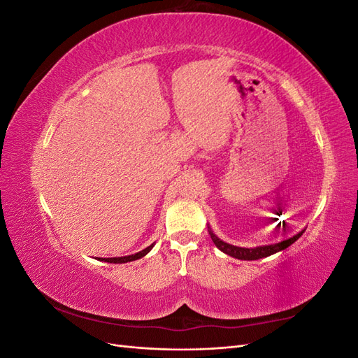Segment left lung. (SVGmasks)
<instances>
[{"mask_svg":"<svg viewBox=\"0 0 358 358\" xmlns=\"http://www.w3.org/2000/svg\"><path fill=\"white\" fill-rule=\"evenodd\" d=\"M303 233H305V230H301L296 236L289 237V239L275 243V245H264V246H257V248H241V246H234V245H230V243L221 241L220 237H216L213 234L212 230H209V234L212 237L213 243L216 245V248H218L220 251H222L224 254L230 255L233 258H237V259H259V258L276 254L279 251H282V249L288 248L289 245L294 243Z\"/></svg>","mask_w":358,"mask_h":358,"instance_id":"obj_1","label":"left lung"}]
</instances>
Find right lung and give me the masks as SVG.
I'll return each mask as SVG.
<instances>
[{
	"label": "right lung",
	"mask_w": 358,
	"mask_h": 358,
	"mask_svg": "<svg viewBox=\"0 0 358 358\" xmlns=\"http://www.w3.org/2000/svg\"><path fill=\"white\" fill-rule=\"evenodd\" d=\"M154 245L155 243H152L150 246H148V248H145L143 251H140V252H137V254H133V255H127V257H115V258H100L101 262H106V263H115V264H117V263H128V262H134V259H138V258H142V257H145L150 249L154 248Z\"/></svg>",
	"instance_id": "add662e5"
}]
</instances>
